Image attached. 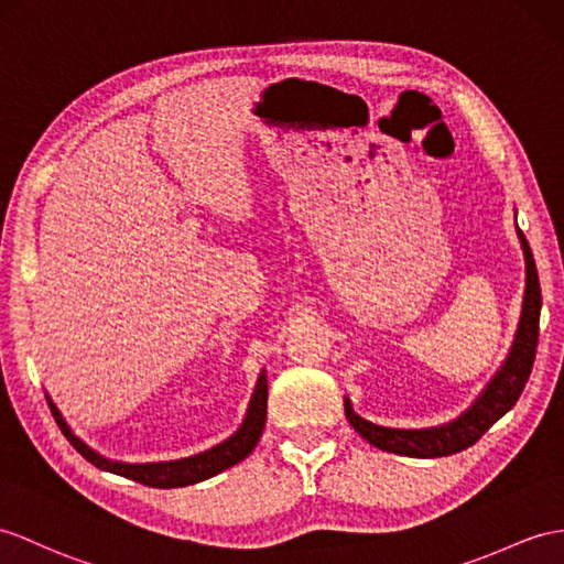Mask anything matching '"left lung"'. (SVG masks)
Wrapping results in <instances>:
<instances>
[{
	"instance_id": "8db88e82",
	"label": "left lung",
	"mask_w": 564,
	"mask_h": 564,
	"mask_svg": "<svg viewBox=\"0 0 564 564\" xmlns=\"http://www.w3.org/2000/svg\"><path fill=\"white\" fill-rule=\"evenodd\" d=\"M517 237L521 241V251H524L527 286H524V301H521V315L517 323L512 347L507 351L500 368L496 370V376L486 382V388L478 392L471 406L462 411L457 419H452L443 425H433V429H419V431L388 429V425L370 423L364 416L356 414L349 397H345L347 419L364 441H368L378 449L394 452V455H404V457H421V459L447 457V455H455V452L471 447L492 423L502 419L507 411L514 406L521 390L527 386L531 366L535 359V345H539V318H541V284H539V272H535L533 253L519 227H517Z\"/></svg>"
}]
</instances>
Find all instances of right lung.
Listing matches in <instances>:
<instances>
[{
  "label": "right lung",
  "instance_id": "add662e5",
  "mask_svg": "<svg viewBox=\"0 0 564 564\" xmlns=\"http://www.w3.org/2000/svg\"><path fill=\"white\" fill-rule=\"evenodd\" d=\"M47 402H50L54 421H57L62 433L66 435V441L72 443L90 464L98 466V469L117 474V476H127L131 480H139V484H143V486L182 488V486L198 484V480H205L219 471H225V469H229V466H235L251 455L253 447L260 441V435H263L265 419H268V376H265V370H260L249 409H246V416H243L239 429L231 433L227 441H223L219 445L205 449V452H198V455H191L184 459H172V462H143V464L135 462L133 464V462L109 459L80 441V437L72 431V425H68L66 419L62 416L57 404L50 400V394H47Z\"/></svg>",
  "mask_w": 564,
  "mask_h": 564
}]
</instances>
